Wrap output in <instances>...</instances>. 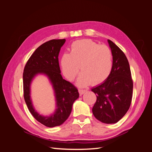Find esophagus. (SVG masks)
I'll list each match as a JSON object with an SVG mask.
<instances>
[{
    "label": "esophagus",
    "mask_w": 152,
    "mask_h": 152,
    "mask_svg": "<svg viewBox=\"0 0 152 152\" xmlns=\"http://www.w3.org/2000/svg\"><path fill=\"white\" fill-rule=\"evenodd\" d=\"M86 91H87L86 90H84V89H79V92L80 94H84Z\"/></svg>",
    "instance_id": "esophagus-1"
}]
</instances>
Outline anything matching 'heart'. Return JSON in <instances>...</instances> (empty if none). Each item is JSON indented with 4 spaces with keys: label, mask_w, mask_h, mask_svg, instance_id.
Wrapping results in <instances>:
<instances>
[{
    "label": "heart",
    "mask_w": 152,
    "mask_h": 152,
    "mask_svg": "<svg viewBox=\"0 0 152 152\" xmlns=\"http://www.w3.org/2000/svg\"><path fill=\"white\" fill-rule=\"evenodd\" d=\"M113 56L110 49L90 39L76 40L71 45L70 53L62 55V72L68 80H73L81 67L82 72L77 80V85L84 87L98 85L107 79L111 73Z\"/></svg>",
    "instance_id": "obj_1"
}]
</instances>
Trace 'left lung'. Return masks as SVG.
<instances>
[{"label": "left lung", "mask_w": 152, "mask_h": 152, "mask_svg": "<svg viewBox=\"0 0 152 152\" xmlns=\"http://www.w3.org/2000/svg\"><path fill=\"white\" fill-rule=\"evenodd\" d=\"M108 42L113 56L112 69L107 80L91 89L97 97L92 110L98 121L115 124L125 115L130 107L133 82L125 54L112 41Z\"/></svg>", "instance_id": "left-lung-1"}]
</instances>
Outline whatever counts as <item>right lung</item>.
Wrapping results in <instances>:
<instances>
[{
    "label": "right lung",
    "instance_id": "1",
    "mask_svg": "<svg viewBox=\"0 0 152 152\" xmlns=\"http://www.w3.org/2000/svg\"><path fill=\"white\" fill-rule=\"evenodd\" d=\"M65 41V39H53L40 45L26 62L23 74V96L27 107L37 121L48 127L65 122L71 113L73 103L79 96L77 87L63 79L60 73L58 55ZM39 73L48 77L55 91L57 109L50 116H42L37 113L30 98L31 82Z\"/></svg>",
    "mask_w": 152,
    "mask_h": 152
}]
</instances>
